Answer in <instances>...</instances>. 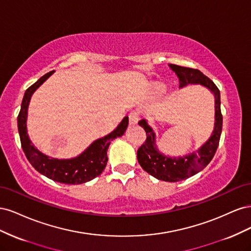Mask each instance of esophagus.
<instances>
[{"label": "esophagus", "mask_w": 251, "mask_h": 251, "mask_svg": "<svg viewBox=\"0 0 251 251\" xmlns=\"http://www.w3.org/2000/svg\"><path fill=\"white\" fill-rule=\"evenodd\" d=\"M140 117V114L138 111H132L128 114V123L131 126H134L138 124V120Z\"/></svg>", "instance_id": "34e87169"}]
</instances>
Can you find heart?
<instances>
[{"mask_svg": "<svg viewBox=\"0 0 251 251\" xmlns=\"http://www.w3.org/2000/svg\"><path fill=\"white\" fill-rule=\"evenodd\" d=\"M155 89H156V91H157V92H162V88H161V87H159V86H157V87H155Z\"/></svg>", "mask_w": 251, "mask_h": 251, "instance_id": "obj_1", "label": "heart"}]
</instances>
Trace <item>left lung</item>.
Segmentation results:
<instances>
[{
	"mask_svg": "<svg viewBox=\"0 0 251 251\" xmlns=\"http://www.w3.org/2000/svg\"><path fill=\"white\" fill-rule=\"evenodd\" d=\"M171 69L179 77L180 88L187 86L188 83L202 85L209 89L215 95V128L209 139L196 151L187 156L179 158L166 157L158 151L156 147V135L146 119L140 120L138 125L144 128L147 133V139L137 151V159L141 168L151 176L168 182H177L194 176L202 171L211 159L214 158L220 137L222 132L223 117L221 114V100H220V91L214 81L199 71L193 68L181 67L178 65L170 64Z\"/></svg>",
	"mask_w": 251,
	"mask_h": 251,
	"instance_id": "8db88e82",
	"label": "left lung"
}]
</instances>
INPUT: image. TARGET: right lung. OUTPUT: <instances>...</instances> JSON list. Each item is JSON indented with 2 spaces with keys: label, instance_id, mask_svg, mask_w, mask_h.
Instances as JSON below:
<instances>
[{
  "label": "right lung",
  "instance_id": "1",
  "mask_svg": "<svg viewBox=\"0 0 251 251\" xmlns=\"http://www.w3.org/2000/svg\"><path fill=\"white\" fill-rule=\"evenodd\" d=\"M54 71L45 74L32 86H30L23 97L21 111L18 116V128L22 149L33 168L47 178L65 184H81L100 176L108 162L107 151L113 139L123 136L128 125L126 116L119 126L109 135L95 140L79 156L72 159L50 158L34 148L27 134V112L30 98L34 91Z\"/></svg>",
  "mask_w": 251,
  "mask_h": 251
}]
</instances>
